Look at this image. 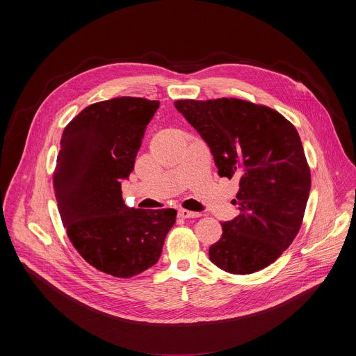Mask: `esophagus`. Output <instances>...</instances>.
<instances>
[{
    "instance_id": "34e87169",
    "label": "esophagus",
    "mask_w": 356,
    "mask_h": 356,
    "mask_svg": "<svg viewBox=\"0 0 356 356\" xmlns=\"http://www.w3.org/2000/svg\"><path fill=\"white\" fill-rule=\"evenodd\" d=\"M179 217L181 218H197L200 217V213H193V211H188V210H179Z\"/></svg>"
}]
</instances>
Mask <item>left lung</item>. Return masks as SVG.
<instances>
[{
    "instance_id": "8db88e82",
    "label": "left lung",
    "mask_w": 356,
    "mask_h": 356,
    "mask_svg": "<svg viewBox=\"0 0 356 356\" xmlns=\"http://www.w3.org/2000/svg\"><path fill=\"white\" fill-rule=\"evenodd\" d=\"M175 107L200 134L221 177L238 179L239 214L222 225L210 259L234 275L273 264L296 238L312 176L296 128L279 113L238 98L180 99Z\"/></svg>"
}]
</instances>
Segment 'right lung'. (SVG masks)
Here are the masks:
<instances>
[{"label":"right lung","mask_w":356,"mask_h":356,"mask_svg":"<svg viewBox=\"0 0 356 356\" xmlns=\"http://www.w3.org/2000/svg\"><path fill=\"white\" fill-rule=\"evenodd\" d=\"M159 101L118 97L86 107L65 128L54 176L69 239L95 269L132 277L154 266L176 210L129 209L121 191Z\"/></svg>","instance_id":"1"}]
</instances>
